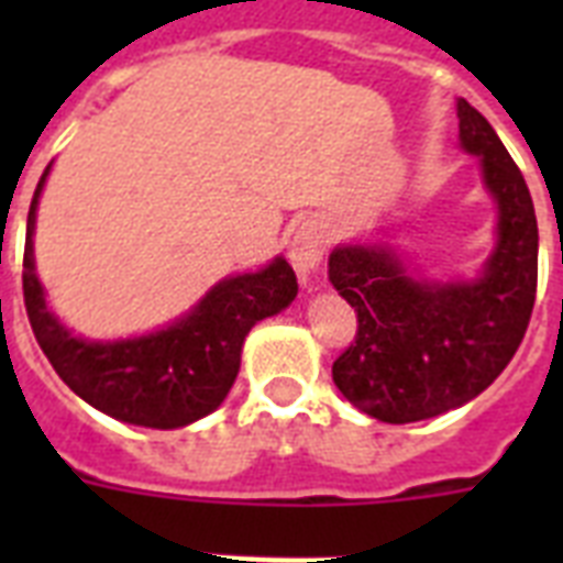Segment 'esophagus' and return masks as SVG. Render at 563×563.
Wrapping results in <instances>:
<instances>
[{"instance_id":"esophagus-1","label":"esophagus","mask_w":563,"mask_h":563,"mask_svg":"<svg viewBox=\"0 0 563 563\" xmlns=\"http://www.w3.org/2000/svg\"><path fill=\"white\" fill-rule=\"evenodd\" d=\"M324 230L318 228L316 221H303V224L295 230V236H291L289 245V256L303 280L316 272V265L321 263V256H324Z\"/></svg>"}]
</instances>
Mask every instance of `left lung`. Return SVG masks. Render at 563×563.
Listing matches in <instances>:
<instances>
[{
	"mask_svg": "<svg viewBox=\"0 0 563 563\" xmlns=\"http://www.w3.org/2000/svg\"><path fill=\"white\" fill-rule=\"evenodd\" d=\"M459 136L499 203V242L473 283L411 280L383 247H335L330 280L356 309L333 383L365 415L411 423L473 400L523 342L538 291V219L523 172L488 119L459 101Z\"/></svg>",
	"mask_w": 563,
	"mask_h": 563,
	"instance_id": "obj_1",
	"label": "left lung"
}]
</instances>
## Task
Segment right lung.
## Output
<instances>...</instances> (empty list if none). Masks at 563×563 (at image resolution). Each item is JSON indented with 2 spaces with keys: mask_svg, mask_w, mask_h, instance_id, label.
Wrapping results in <instances>:
<instances>
[{
  "mask_svg": "<svg viewBox=\"0 0 563 563\" xmlns=\"http://www.w3.org/2000/svg\"><path fill=\"white\" fill-rule=\"evenodd\" d=\"M43 172L29 210L22 254V298L34 339L57 376L81 400L110 418L152 429L187 427L219 409L239 374V353L247 330L280 312L298 295V277L286 260H274L256 274L221 280L195 307L192 316L161 333L113 344H90L69 335L46 309L34 274V210Z\"/></svg>",
  "mask_w": 563,
  "mask_h": 563,
  "instance_id": "add662e5",
  "label": "right lung"
}]
</instances>
